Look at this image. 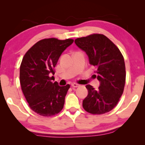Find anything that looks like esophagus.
<instances>
[{
    "label": "esophagus",
    "instance_id": "obj_1",
    "mask_svg": "<svg viewBox=\"0 0 145 145\" xmlns=\"http://www.w3.org/2000/svg\"><path fill=\"white\" fill-rule=\"evenodd\" d=\"M79 86V84H77V83H72V87H74V88H76V87H78Z\"/></svg>",
    "mask_w": 145,
    "mask_h": 145
}]
</instances>
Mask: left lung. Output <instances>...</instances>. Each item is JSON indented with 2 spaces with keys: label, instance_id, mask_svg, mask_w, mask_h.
Masks as SVG:
<instances>
[{
  "label": "left lung",
  "instance_id": "obj_1",
  "mask_svg": "<svg viewBox=\"0 0 145 145\" xmlns=\"http://www.w3.org/2000/svg\"><path fill=\"white\" fill-rule=\"evenodd\" d=\"M75 43L88 55L89 63L97 68L95 73L100 86L95 90L87 85L88 95L83 101L85 111L103 114L118 105L125 83L124 58L115 44L103 34H91L77 38Z\"/></svg>",
  "mask_w": 145,
  "mask_h": 145
}]
</instances>
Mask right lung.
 <instances>
[{
    "label": "right lung",
    "instance_id": "1",
    "mask_svg": "<svg viewBox=\"0 0 145 145\" xmlns=\"http://www.w3.org/2000/svg\"><path fill=\"white\" fill-rule=\"evenodd\" d=\"M73 39L56 38L42 39L36 42L24 55L20 69L22 90L33 111L42 116L58 114L64 107L70 85L59 86L52 80L54 68L60 55L73 43Z\"/></svg>",
    "mask_w": 145,
    "mask_h": 145
}]
</instances>
